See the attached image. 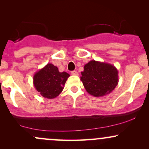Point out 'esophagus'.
<instances>
[{
	"mask_svg": "<svg viewBox=\"0 0 149 149\" xmlns=\"http://www.w3.org/2000/svg\"><path fill=\"white\" fill-rule=\"evenodd\" d=\"M71 74L74 75V76H78V73L77 71H71Z\"/></svg>",
	"mask_w": 149,
	"mask_h": 149,
	"instance_id": "34e87169",
	"label": "esophagus"
}]
</instances>
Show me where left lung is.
Instances as JSON below:
<instances>
[{
	"label": "left lung",
	"instance_id": "8db88e82",
	"mask_svg": "<svg viewBox=\"0 0 149 149\" xmlns=\"http://www.w3.org/2000/svg\"><path fill=\"white\" fill-rule=\"evenodd\" d=\"M118 71L113 65L90 61L84 66L80 80L85 90L94 97H103L111 93L118 83Z\"/></svg>",
	"mask_w": 149,
	"mask_h": 149
}]
</instances>
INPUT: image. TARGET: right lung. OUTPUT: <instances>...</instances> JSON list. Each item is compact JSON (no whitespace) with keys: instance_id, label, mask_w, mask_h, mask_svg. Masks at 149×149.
I'll list each match as a JSON object with an SVG mask.
<instances>
[{"instance_id":"1","label":"right lung","mask_w":149,"mask_h":149,"mask_svg":"<svg viewBox=\"0 0 149 149\" xmlns=\"http://www.w3.org/2000/svg\"><path fill=\"white\" fill-rule=\"evenodd\" d=\"M69 76L65 71L59 72L57 66L47 64L34 74L33 85L42 97L54 99L62 92Z\"/></svg>"}]
</instances>
